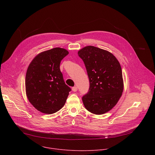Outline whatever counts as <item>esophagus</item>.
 I'll return each mask as SVG.
<instances>
[{"label":"esophagus","mask_w":155,"mask_h":155,"mask_svg":"<svg viewBox=\"0 0 155 155\" xmlns=\"http://www.w3.org/2000/svg\"><path fill=\"white\" fill-rule=\"evenodd\" d=\"M72 91L74 92H76L78 90V87H77V86H74L72 88Z\"/></svg>","instance_id":"1"}]
</instances>
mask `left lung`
Listing matches in <instances>:
<instances>
[{
	"label": "left lung",
	"mask_w": 155,
	"mask_h": 155,
	"mask_svg": "<svg viewBox=\"0 0 155 155\" xmlns=\"http://www.w3.org/2000/svg\"><path fill=\"white\" fill-rule=\"evenodd\" d=\"M84 62L90 80L88 92L82 97L88 111L102 115L118 102L123 91L121 65L117 59L106 50L87 46L78 52Z\"/></svg>",
	"instance_id": "left-lung-1"
}]
</instances>
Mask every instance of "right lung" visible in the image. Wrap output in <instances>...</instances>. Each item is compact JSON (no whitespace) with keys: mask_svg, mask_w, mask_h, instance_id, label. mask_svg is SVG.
Instances as JSON below:
<instances>
[{"mask_svg":"<svg viewBox=\"0 0 155 155\" xmlns=\"http://www.w3.org/2000/svg\"><path fill=\"white\" fill-rule=\"evenodd\" d=\"M68 54L61 48L43 51L34 58L28 68L25 80L27 97L31 104L43 114L59 111L71 91L60 71L61 61Z\"/></svg>","mask_w":155,"mask_h":155,"instance_id":"add662e5","label":"right lung"}]
</instances>
